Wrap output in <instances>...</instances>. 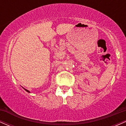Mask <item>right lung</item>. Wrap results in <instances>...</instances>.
<instances>
[{
	"mask_svg": "<svg viewBox=\"0 0 126 126\" xmlns=\"http://www.w3.org/2000/svg\"><path fill=\"white\" fill-rule=\"evenodd\" d=\"M24 89H25V90L26 91H27V92H29V93H30V91H29L28 90H27V89H25V88H24Z\"/></svg>",
	"mask_w": 126,
	"mask_h": 126,
	"instance_id": "obj_1",
	"label": "right lung"
}]
</instances>
